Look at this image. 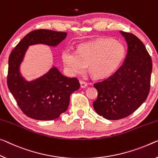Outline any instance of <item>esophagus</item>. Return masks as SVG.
<instances>
[{"label": "esophagus", "mask_w": 158, "mask_h": 158, "mask_svg": "<svg viewBox=\"0 0 158 158\" xmlns=\"http://www.w3.org/2000/svg\"><path fill=\"white\" fill-rule=\"evenodd\" d=\"M80 83H81V87L82 88H85V87H86L87 86V84L86 82H85L84 81H80Z\"/></svg>", "instance_id": "1"}]
</instances>
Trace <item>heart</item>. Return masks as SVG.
Returning <instances> with one entry per match:
<instances>
[{"mask_svg": "<svg viewBox=\"0 0 158 158\" xmlns=\"http://www.w3.org/2000/svg\"><path fill=\"white\" fill-rule=\"evenodd\" d=\"M122 44L111 39L103 38L82 43L76 51L70 48L62 52L61 57L66 71L74 75L89 71L95 77L104 78L112 75L125 56Z\"/></svg>", "mask_w": 158, "mask_h": 158, "instance_id": "b5f03b06", "label": "heart"}]
</instances>
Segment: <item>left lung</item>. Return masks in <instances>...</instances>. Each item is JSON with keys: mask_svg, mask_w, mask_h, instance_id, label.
I'll use <instances>...</instances> for the list:
<instances>
[{"mask_svg": "<svg viewBox=\"0 0 158 158\" xmlns=\"http://www.w3.org/2000/svg\"><path fill=\"white\" fill-rule=\"evenodd\" d=\"M128 45L121 66L112 76L96 82L98 92L94 110L108 120H118L131 114L148 95L152 69L146 48L136 36L120 31Z\"/></svg>", "mask_w": 158, "mask_h": 158, "instance_id": "obj_1", "label": "left lung"}]
</instances>
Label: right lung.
<instances>
[{"label":"right lung","instance_id":"1","mask_svg":"<svg viewBox=\"0 0 158 158\" xmlns=\"http://www.w3.org/2000/svg\"><path fill=\"white\" fill-rule=\"evenodd\" d=\"M66 32L37 30L28 33L12 51L8 59L7 83L23 112L36 120L59 118L68 110L70 96L80 88L76 77H65L56 66L31 81L20 73V65L30 46L45 44L55 47L64 40Z\"/></svg>","mask_w":158,"mask_h":158}]
</instances>
